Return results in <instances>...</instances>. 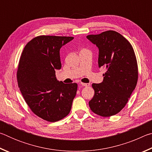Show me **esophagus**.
<instances>
[{
  "label": "esophagus",
  "mask_w": 152,
  "mask_h": 152,
  "mask_svg": "<svg viewBox=\"0 0 152 152\" xmlns=\"http://www.w3.org/2000/svg\"><path fill=\"white\" fill-rule=\"evenodd\" d=\"M82 86H90V84H86V83H80Z\"/></svg>",
  "instance_id": "obj_1"
}]
</instances>
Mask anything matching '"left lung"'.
<instances>
[{
	"label": "left lung",
	"mask_w": 152,
	"mask_h": 152,
	"mask_svg": "<svg viewBox=\"0 0 152 152\" xmlns=\"http://www.w3.org/2000/svg\"><path fill=\"white\" fill-rule=\"evenodd\" d=\"M86 37L99 48V68L106 69L103 81L92 84L94 95L89 107L100 116H113L125 107L137 85L138 68L134 50L129 41L115 31Z\"/></svg>",
	"instance_id": "left-lung-1"
}]
</instances>
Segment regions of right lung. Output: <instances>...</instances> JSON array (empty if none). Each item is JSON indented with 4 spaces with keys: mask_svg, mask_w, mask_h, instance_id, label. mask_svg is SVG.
Segmentation results:
<instances>
[{
    "mask_svg": "<svg viewBox=\"0 0 152 152\" xmlns=\"http://www.w3.org/2000/svg\"><path fill=\"white\" fill-rule=\"evenodd\" d=\"M73 37L40 35L27 43L17 73L18 85L30 109L42 119L56 122L69 114L76 83L64 84L56 77L61 67L60 50Z\"/></svg>",
    "mask_w": 152,
    "mask_h": 152,
    "instance_id": "obj_1",
    "label": "right lung"
}]
</instances>
